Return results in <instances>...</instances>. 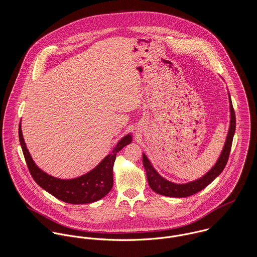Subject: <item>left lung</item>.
<instances>
[{
	"label": "left lung",
	"instance_id": "8db88e82",
	"mask_svg": "<svg viewBox=\"0 0 257 257\" xmlns=\"http://www.w3.org/2000/svg\"><path fill=\"white\" fill-rule=\"evenodd\" d=\"M228 101H229V110H230V120H229V127L227 132V136L225 139L224 146L222 147V150L220 152V155L216 162V164L202 177H200L197 180L188 182V183L177 184L171 181L166 180L163 178L152 166L150 161L148 160L147 155L143 154V163L145 166V169L147 171V177L148 184L150 188L157 194L167 196V197H174V198H184L191 195H194L204 188H206L209 184L213 182L220 173L222 172L223 168L226 165L232 139L235 132V113L232 107L231 99L228 94Z\"/></svg>",
	"mask_w": 257,
	"mask_h": 257
}]
</instances>
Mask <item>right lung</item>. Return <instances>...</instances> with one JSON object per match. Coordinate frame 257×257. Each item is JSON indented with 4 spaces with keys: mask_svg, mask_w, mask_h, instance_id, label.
Here are the masks:
<instances>
[{
    "mask_svg": "<svg viewBox=\"0 0 257 257\" xmlns=\"http://www.w3.org/2000/svg\"><path fill=\"white\" fill-rule=\"evenodd\" d=\"M19 139L29 170L42 189L55 198L69 204H89L104 198L112 188V167L116 153L133 142L132 134L125 135L94 169L74 179H59L41 170L27 148L20 122Z\"/></svg>",
    "mask_w": 257,
    "mask_h": 257,
    "instance_id": "obj_1",
    "label": "right lung"
}]
</instances>
